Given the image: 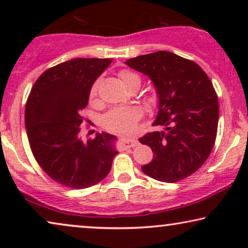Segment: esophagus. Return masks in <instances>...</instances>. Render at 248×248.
<instances>
[{
    "mask_svg": "<svg viewBox=\"0 0 248 248\" xmlns=\"http://www.w3.org/2000/svg\"><path fill=\"white\" fill-rule=\"evenodd\" d=\"M138 144H139V142L137 140H134V139H123V140L121 141V145L124 149L134 148V147H137Z\"/></svg>",
    "mask_w": 248,
    "mask_h": 248,
    "instance_id": "esophagus-1",
    "label": "esophagus"
}]
</instances>
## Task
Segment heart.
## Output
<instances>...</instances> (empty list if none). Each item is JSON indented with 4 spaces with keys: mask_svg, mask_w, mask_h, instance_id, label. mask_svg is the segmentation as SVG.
<instances>
[{
    "mask_svg": "<svg viewBox=\"0 0 248 248\" xmlns=\"http://www.w3.org/2000/svg\"><path fill=\"white\" fill-rule=\"evenodd\" d=\"M118 77L128 89L132 90L135 87H140L141 79L138 74L131 72L128 70H121L118 72ZM100 80L97 79L91 84L89 90V100L93 103L96 100L98 89H99ZM142 116L141 108L137 106H126V107H116L110 109L103 118L104 127L108 131L116 132V133H125L131 131L135 126L138 121Z\"/></svg>",
    "mask_w": 248,
    "mask_h": 248,
    "instance_id": "heart-1",
    "label": "heart"
}]
</instances>
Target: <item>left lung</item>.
<instances>
[{
	"instance_id": "8db88e82",
	"label": "left lung",
	"mask_w": 248,
	"mask_h": 248,
	"mask_svg": "<svg viewBox=\"0 0 248 248\" xmlns=\"http://www.w3.org/2000/svg\"><path fill=\"white\" fill-rule=\"evenodd\" d=\"M126 64L154 82L159 97L154 125L164 126L139 139L155 157L142 171L165 183L188 177L204 164L216 142L219 103L211 80L199 64L166 50L133 57Z\"/></svg>"
}]
</instances>
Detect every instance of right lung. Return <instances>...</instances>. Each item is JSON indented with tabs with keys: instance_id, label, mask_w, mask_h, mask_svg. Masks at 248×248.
Here are the masks:
<instances>
[{
	"instance_id": "obj_1",
	"label": "right lung",
	"mask_w": 248,
	"mask_h": 248,
	"mask_svg": "<svg viewBox=\"0 0 248 248\" xmlns=\"http://www.w3.org/2000/svg\"><path fill=\"white\" fill-rule=\"evenodd\" d=\"M110 59H73L46 70L31 88L25 124L36 161L53 181L82 189L96 185L110 171L117 155L116 138L97 133L82 138L81 115L93 81Z\"/></svg>"
}]
</instances>
